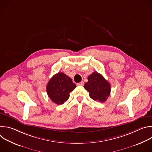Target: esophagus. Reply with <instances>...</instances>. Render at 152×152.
<instances>
[{"label": "esophagus", "instance_id": "esophagus-1", "mask_svg": "<svg viewBox=\"0 0 152 152\" xmlns=\"http://www.w3.org/2000/svg\"><path fill=\"white\" fill-rule=\"evenodd\" d=\"M83 84H84V83H83V82H79V83H77V85H80V86H82V85H83Z\"/></svg>", "mask_w": 152, "mask_h": 152}]
</instances>
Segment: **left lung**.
Returning <instances> with one entry per match:
<instances>
[{
    "label": "left lung",
    "mask_w": 152,
    "mask_h": 152,
    "mask_svg": "<svg viewBox=\"0 0 152 152\" xmlns=\"http://www.w3.org/2000/svg\"><path fill=\"white\" fill-rule=\"evenodd\" d=\"M90 97L95 101L105 102L110 96L111 85L103 76L95 72L88 77V82L84 85Z\"/></svg>",
    "instance_id": "1"
}]
</instances>
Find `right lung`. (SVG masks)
<instances>
[{
    "instance_id": "1",
    "label": "right lung",
    "mask_w": 152,
    "mask_h": 152,
    "mask_svg": "<svg viewBox=\"0 0 152 152\" xmlns=\"http://www.w3.org/2000/svg\"><path fill=\"white\" fill-rule=\"evenodd\" d=\"M76 85L70 77L64 73L55 75L49 81L46 91L51 100L57 104H62L66 102Z\"/></svg>"
}]
</instances>
